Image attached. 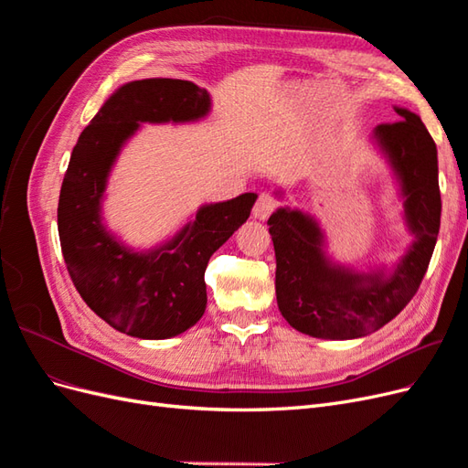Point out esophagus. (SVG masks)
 <instances>
[{"mask_svg": "<svg viewBox=\"0 0 468 468\" xmlns=\"http://www.w3.org/2000/svg\"><path fill=\"white\" fill-rule=\"evenodd\" d=\"M277 208V199L271 195V193H260L256 205H253V217H256L258 220H267L269 215Z\"/></svg>", "mask_w": 468, "mask_h": 468, "instance_id": "obj_1", "label": "esophagus"}]
</instances>
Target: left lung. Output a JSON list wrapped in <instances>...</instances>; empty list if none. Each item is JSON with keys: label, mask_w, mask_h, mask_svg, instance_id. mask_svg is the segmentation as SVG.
Segmentation results:
<instances>
[{"label": "left lung", "mask_w": 468, "mask_h": 468, "mask_svg": "<svg viewBox=\"0 0 468 468\" xmlns=\"http://www.w3.org/2000/svg\"><path fill=\"white\" fill-rule=\"evenodd\" d=\"M396 112L402 119L378 124L375 138L400 181L406 224L416 239L392 273L359 275L334 265L318 222L301 210L279 208L267 220L277 260V304L303 334L351 339L377 332L412 301L428 271L441 222L437 148L418 115L400 107Z\"/></svg>", "instance_id": "obj_1"}]
</instances>
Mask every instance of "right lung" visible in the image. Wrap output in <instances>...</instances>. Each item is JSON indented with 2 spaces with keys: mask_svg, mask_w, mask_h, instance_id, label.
Masks as SVG:
<instances>
[{
  "mask_svg": "<svg viewBox=\"0 0 468 468\" xmlns=\"http://www.w3.org/2000/svg\"><path fill=\"white\" fill-rule=\"evenodd\" d=\"M210 111L207 90L186 80L124 83L99 109L72 150L58 201V234L69 279L93 313L140 339L189 330L207 308L205 269L242 226L256 193L205 205L167 244L150 251L122 246L101 222L107 177L140 122H189Z\"/></svg>",
  "mask_w": 468,
  "mask_h": 468,
  "instance_id": "right-lung-1",
  "label": "right lung"
}]
</instances>
